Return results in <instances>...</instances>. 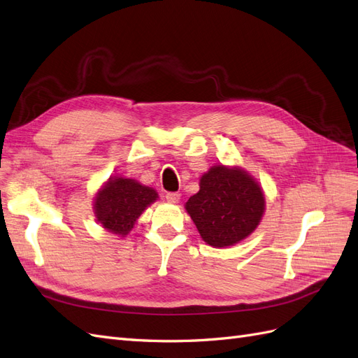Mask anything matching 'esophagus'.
Returning a JSON list of instances; mask_svg holds the SVG:
<instances>
[{"label": "esophagus", "instance_id": "esophagus-1", "mask_svg": "<svg viewBox=\"0 0 358 358\" xmlns=\"http://www.w3.org/2000/svg\"><path fill=\"white\" fill-rule=\"evenodd\" d=\"M166 201L169 202V203H178L180 202V199H181V194L180 193H176V192H169V193H166Z\"/></svg>", "mask_w": 358, "mask_h": 358}]
</instances>
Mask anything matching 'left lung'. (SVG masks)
Masks as SVG:
<instances>
[{
    "label": "left lung",
    "mask_w": 358,
    "mask_h": 358,
    "mask_svg": "<svg viewBox=\"0 0 358 358\" xmlns=\"http://www.w3.org/2000/svg\"><path fill=\"white\" fill-rule=\"evenodd\" d=\"M264 206L262 186L245 169L215 165L201 177L199 192L184 208L206 244L226 248L255 232Z\"/></svg>",
    "instance_id": "left-lung-1"
}]
</instances>
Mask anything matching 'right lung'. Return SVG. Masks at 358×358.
<instances>
[{
  "label": "right lung",
  "mask_w": 358,
  "mask_h": 358,
  "mask_svg": "<svg viewBox=\"0 0 358 358\" xmlns=\"http://www.w3.org/2000/svg\"><path fill=\"white\" fill-rule=\"evenodd\" d=\"M157 192L134 178L110 177L96 192L94 213L108 232L126 236L148 205L157 201Z\"/></svg>",
  "instance_id": "right-lung-1"
}]
</instances>
